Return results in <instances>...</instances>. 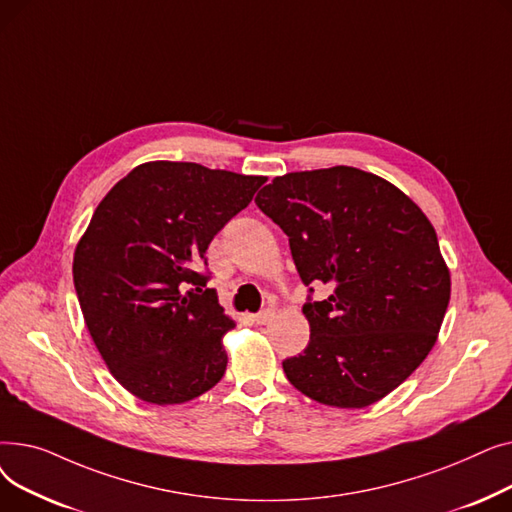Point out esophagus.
<instances>
[{
    "instance_id": "34e87169",
    "label": "esophagus",
    "mask_w": 512,
    "mask_h": 512,
    "mask_svg": "<svg viewBox=\"0 0 512 512\" xmlns=\"http://www.w3.org/2000/svg\"><path fill=\"white\" fill-rule=\"evenodd\" d=\"M274 317H276L274 309H263L261 313L253 315V321H255L257 326H267V324H270V321H274Z\"/></svg>"
}]
</instances>
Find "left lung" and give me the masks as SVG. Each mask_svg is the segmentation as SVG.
Listing matches in <instances>:
<instances>
[{
    "mask_svg": "<svg viewBox=\"0 0 512 512\" xmlns=\"http://www.w3.org/2000/svg\"><path fill=\"white\" fill-rule=\"evenodd\" d=\"M288 236L305 286L309 344L282 363L321 405L363 409L423 363L450 301V272L427 215L388 180L351 168L276 176L255 197ZM313 292V288H309Z\"/></svg>",
    "mask_w": 512,
    "mask_h": 512,
    "instance_id": "8db88e82",
    "label": "left lung"
}]
</instances>
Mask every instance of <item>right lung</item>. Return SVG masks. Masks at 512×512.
Segmentation results:
<instances>
[{"label": "right lung", "instance_id": "obj_1", "mask_svg": "<svg viewBox=\"0 0 512 512\" xmlns=\"http://www.w3.org/2000/svg\"><path fill=\"white\" fill-rule=\"evenodd\" d=\"M263 182L147 161L97 205L74 249V288L101 359L130 394L182 405L222 380L234 319L199 270L213 236Z\"/></svg>", "mask_w": 512, "mask_h": 512}]
</instances>
